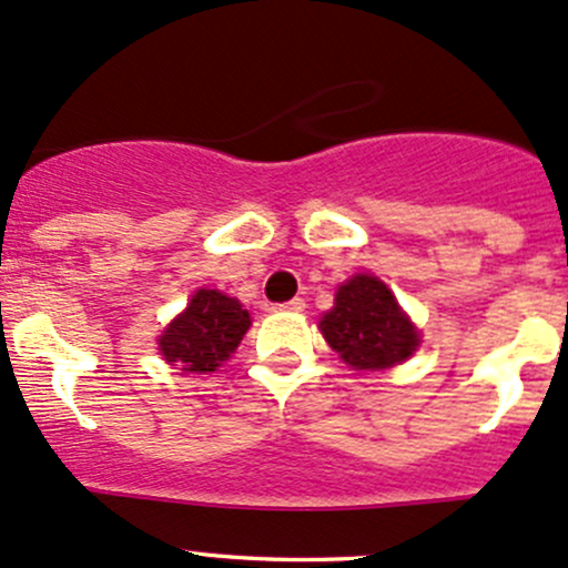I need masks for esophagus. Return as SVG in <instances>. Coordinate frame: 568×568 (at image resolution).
Wrapping results in <instances>:
<instances>
[{"label":"esophagus","mask_w":568,"mask_h":568,"mask_svg":"<svg viewBox=\"0 0 568 568\" xmlns=\"http://www.w3.org/2000/svg\"><path fill=\"white\" fill-rule=\"evenodd\" d=\"M280 307L288 310V313H302V310H304V300H300V296H296V300H291V302L280 304Z\"/></svg>","instance_id":"esophagus-1"}]
</instances>
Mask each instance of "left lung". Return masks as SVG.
<instances>
[{
	"mask_svg": "<svg viewBox=\"0 0 568 568\" xmlns=\"http://www.w3.org/2000/svg\"><path fill=\"white\" fill-rule=\"evenodd\" d=\"M326 343L354 369H384L405 362L419 345L397 300L378 277L356 274L339 285L334 307L321 321Z\"/></svg>",
	"mask_w": 568,
	"mask_h": 568,
	"instance_id": "left-lung-1",
	"label": "left lung"
}]
</instances>
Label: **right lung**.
<instances>
[{"label":"right lung","instance_id":"obj_1","mask_svg":"<svg viewBox=\"0 0 568 568\" xmlns=\"http://www.w3.org/2000/svg\"><path fill=\"white\" fill-rule=\"evenodd\" d=\"M250 329V313L220 291L201 288L160 337V354L184 373H212Z\"/></svg>","mask_w":568,"mask_h":568}]
</instances>
